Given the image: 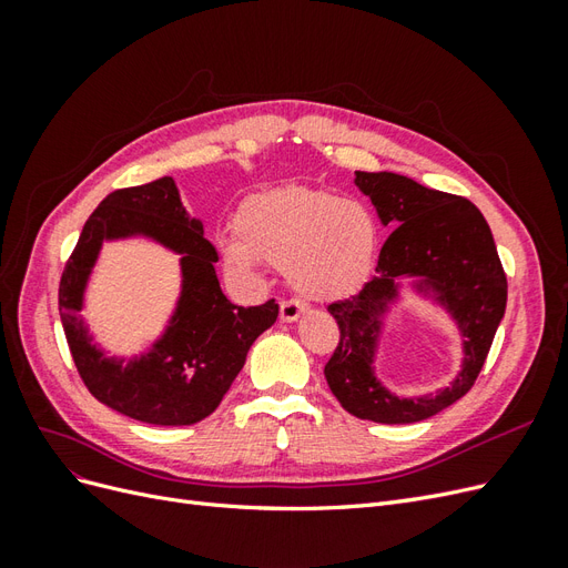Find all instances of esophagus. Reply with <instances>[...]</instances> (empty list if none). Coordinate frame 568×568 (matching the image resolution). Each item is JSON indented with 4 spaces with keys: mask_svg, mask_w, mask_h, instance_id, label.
Here are the masks:
<instances>
[{
    "mask_svg": "<svg viewBox=\"0 0 568 568\" xmlns=\"http://www.w3.org/2000/svg\"><path fill=\"white\" fill-rule=\"evenodd\" d=\"M301 313H305V303H301L296 298H286L280 303L282 322H296L301 317Z\"/></svg>",
    "mask_w": 568,
    "mask_h": 568,
    "instance_id": "1",
    "label": "esophagus"
}]
</instances>
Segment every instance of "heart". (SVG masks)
<instances>
[{"label": "heart", "instance_id": "obj_1", "mask_svg": "<svg viewBox=\"0 0 568 568\" xmlns=\"http://www.w3.org/2000/svg\"><path fill=\"white\" fill-rule=\"evenodd\" d=\"M239 239L222 242L227 263L251 270L257 257L284 267L305 298H334L363 284L376 263L382 230L359 201L313 186H286L248 199L236 217Z\"/></svg>", "mask_w": 568, "mask_h": 568}]
</instances>
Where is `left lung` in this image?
I'll use <instances>...</instances> for the list:
<instances>
[{
  "instance_id": "1",
  "label": "left lung",
  "mask_w": 568,
  "mask_h": 568,
  "mask_svg": "<svg viewBox=\"0 0 568 568\" xmlns=\"http://www.w3.org/2000/svg\"><path fill=\"white\" fill-rule=\"evenodd\" d=\"M359 192L395 227L379 253L374 277L346 301L332 303L341 338L324 365L326 384L357 419L412 424L438 415L467 393L484 367L507 305V277L486 217L467 199L436 192L395 173H355ZM415 278L452 313L465 336L458 379L436 396L398 399L373 374L375 346L398 278Z\"/></svg>"
}]
</instances>
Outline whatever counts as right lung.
Returning <instances> with one entry per match:
<instances>
[{"mask_svg":"<svg viewBox=\"0 0 568 568\" xmlns=\"http://www.w3.org/2000/svg\"><path fill=\"white\" fill-rule=\"evenodd\" d=\"M146 235L180 252L183 291L166 332L140 358H106L79 317L83 288L100 244ZM217 251L189 217L173 178L118 189L97 205L65 263L59 313L68 348L84 386L120 415L156 426H189L205 419L225 398L246 363L253 341L277 322L280 305H234L222 294Z\"/></svg>","mask_w":568,"mask_h":568,"instance_id":"1","label":"right lung"}]
</instances>
